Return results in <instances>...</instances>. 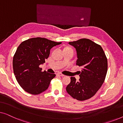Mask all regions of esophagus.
<instances>
[{"label": "esophagus", "instance_id": "34e87169", "mask_svg": "<svg viewBox=\"0 0 123 123\" xmlns=\"http://www.w3.org/2000/svg\"><path fill=\"white\" fill-rule=\"evenodd\" d=\"M58 74V75H59V76H61V77L65 76V75H64V74H62V73H58V74Z\"/></svg>", "mask_w": 123, "mask_h": 123}]
</instances>
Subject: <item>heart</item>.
Instances as JSON below:
<instances>
[{"mask_svg":"<svg viewBox=\"0 0 123 123\" xmlns=\"http://www.w3.org/2000/svg\"><path fill=\"white\" fill-rule=\"evenodd\" d=\"M65 49H72L70 48H65Z\"/></svg>","mask_w":123,"mask_h":123,"instance_id":"obj_1","label":"heart"}]
</instances>
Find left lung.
<instances>
[{"mask_svg":"<svg viewBox=\"0 0 123 123\" xmlns=\"http://www.w3.org/2000/svg\"><path fill=\"white\" fill-rule=\"evenodd\" d=\"M77 54L76 65L81 67L80 79L70 77L66 87L69 95L78 101L91 98L96 93L105 81L107 71V60L102 47L87 38L69 42Z\"/></svg>","mask_w":123,"mask_h":123,"instance_id":"1","label":"left lung"}]
</instances>
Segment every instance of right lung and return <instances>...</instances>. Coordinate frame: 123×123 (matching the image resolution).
<instances>
[{
    "label": "right lung",
    "instance_id": "right-lung-1",
    "mask_svg": "<svg viewBox=\"0 0 123 123\" xmlns=\"http://www.w3.org/2000/svg\"><path fill=\"white\" fill-rule=\"evenodd\" d=\"M61 43L35 37L25 40L19 45L13 56V68L18 83L25 91L35 95L48 88L56 75L42 72L40 65L49 58L50 49Z\"/></svg>",
    "mask_w": 123,
    "mask_h": 123
}]
</instances>
